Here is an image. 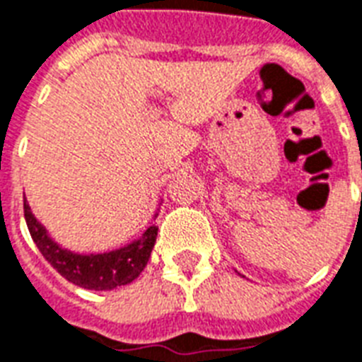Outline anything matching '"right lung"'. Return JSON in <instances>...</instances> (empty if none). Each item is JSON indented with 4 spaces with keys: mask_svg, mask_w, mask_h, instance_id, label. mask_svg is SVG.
Returning <instances> with one entry per match:
<instances>
[{
    "mask_svg": "<svg viewBox=\"0 0 362 362\" xmlns=\"http://www.w3.org/2000/svg\"><path fill=\"white\" fill-rule=\"evenodd\" d=\"M24 218H26L30 235L40 248L43 258L64 279L89 291H112L121 285L132 283L150 260L151 248L156 245L157 237V226L151 224L136 241H132L131 245L119 250L85 256L70 252L52 241L51 237L47 235L45 228L35 220L26 201H24Z\"/></svg>",
    "mask_w": 362,
    "mask_h": 362,
    "instance_id": "right-lung-1",
    "label": "right lung"
}]
</instances>
